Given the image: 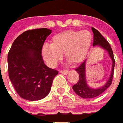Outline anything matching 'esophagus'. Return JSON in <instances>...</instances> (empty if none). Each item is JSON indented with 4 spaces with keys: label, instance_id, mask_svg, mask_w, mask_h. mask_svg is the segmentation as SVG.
<instances>
[{
    "label": "esophagus",
    "instance_id": "1",
    "mask_svg": "<svg viewBox=\"0 0 123 123\" xmlns=\"http://www.w3.org/2000/svg\"><path fill=\"white\" fill-rule=\"evenodd\" d=\"M60 73L63 74V75H67L68 73V71H67V70H62V71H60Z\"/></svg>",
    "mask_w": 123,
    "mask_h": 123
}]
</instances>
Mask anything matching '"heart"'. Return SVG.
<instances>
[{"mask_svg":"<svg viewBox=\"0 0 123 123\" xmlns=\"http://www.w3.org/2000/svg\"><path fill=\"white\" fill-rule=\"evenodd\" d=\"M92 42V36L90 31H65L55 35L51 38L50 46L42 48V56L48 65H56L61 60L62 54L72 65H78L84 61L90 50Z\"/></svg>","mask_w":123,"mask_h":123,"instance_id":"b5f03b06","label":"heart"}]
</instances>
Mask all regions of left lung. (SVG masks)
<instances>
[{
	"instance_id": "1",
	"label": "left lung",
	"mask_w": 123,
	"mask_h": 123,
	"mask_svg": "<svg viewBox=\"0 0 123 123\" xmlns=\"http://www.w3.org/2000/svg\"><path fill=\"white\" fill-rule=\"evenodd\" d=\"M93 31V46H100L103 48L104 50L108 51L110 57L112 61V72H111V77L106 84L102 87H101L98 89H92L87 86L86 80V73H85V68H86V61H83L79 65L77 68H75V71L78 73L79 75V81L77 83H75L73 86V90L77 93L79 96L83 98H93L98 96L104 93L106 90H107L112 83L113 75H114V64H115V60L114 58L113 52L112 50V48L110 46V44L108 42V41L101 35V33L96 30L95 28H92Z\"/></svg>"
}]
</instances>
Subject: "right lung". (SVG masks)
<instances>
[{"label":"right lung","mask_w":123,"mask_h":123,"mask_svg":"<svg viewBox=\"0 0 123 123\" xmlns=\"http://www.w3.org/2000/svg\"><path fill=\"white\" fill-rule=\"evenodd\" d=\"M51 33L47 28L27 30L13 42L8 54V71L17 93L30 101L43 99L58 71L44 64L42 50Z\"/></svg>","instance_id":"1"}]
</instances>
